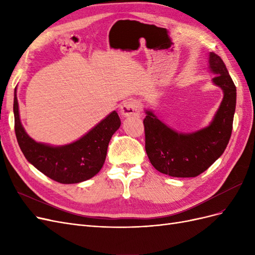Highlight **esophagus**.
<instances>
[{
  "label": "esophagus",
  "mask_w": 255,
  "mask_h": 255,
  "mask_svg": "<svg viewBox=\"0 0 255 255\" xmlns=\"http://www.w3.org/2000/svg\"><path fill=\"white\" fill-rule=\"evenodd\" d=\"M141 113V104L137 100H128L121 106V114L125 117H136L139 116Z\"/></svg>",
  "instance_id": "34e87169"
}]
</instances>
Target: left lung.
<instances>
[{"label": "left lung", "mask_w": 255, "mask_h": 255, "mask_svg": "<svg viewBox=\"0 0 255 255\" xmlns=\"http://www.w3.org/2000/svg\"><path fill=\"white\" fill-rule=\"evenodd\" d=\"M214 84L223 100L210 126L192 134H181L164 125L152 112L143 119L145 152L153 167L175 177H195L204 172L225 152L233 128L236 87L220 56L210 53Z\"/></svg>", "instance_id": "obj_1"}]
</instances>
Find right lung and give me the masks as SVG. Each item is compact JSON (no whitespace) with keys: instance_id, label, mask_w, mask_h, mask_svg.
Instances as JSON below:
<instances>
[{"instance_id":"1","label":"right lung","mask_w":255,"mask_h":255,"mask_svg":"<svg viewBox=\"0 0 255 255\" xmlns=\"http://www.w3.org/2000/svg\"><path fill=\"white\" fill-rule=\"evenodd\" d=\"M14 132L22 153L38 170L61 184H75L95 176L106 158L111 138L121 125L118 114L113 112L81 139L63 146L36 142L23 128L14 89Z\"/></svg>"}]
</instances>
